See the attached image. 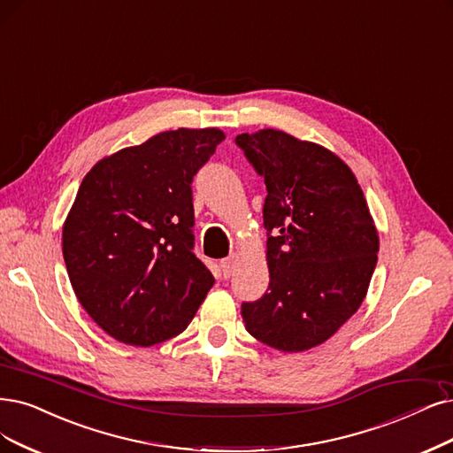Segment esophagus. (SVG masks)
<instances>
[{
    "instance_id": "obj_1",
    "label": "esophagus",
    "mask_w": 453,
    "mask_h": 453,
    "mask_svg": "<svg viewBox=\"0 0 453 453\" xmlns=\"http://www.w3.org/2000/svg\"><path fill=\"white\" fill-rule=\"evenodd\" d=\"M220 266H222V276L229 278L231 273H233V266H235V256H229V257L222 259Z\"/></svg>"
}]
</instances>
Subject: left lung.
Instances as JSON below:
<instances>
[{
  "instance_id": "left-lung-1",
  "label": "left lung",
  "mask_w": 453,
  "mask_h": 453,
  "mask_svg": "<svg viewBox=\"0 0 453 453\" xmlns=\"http://www.w3.org/2000/svg\"><path fill=\"white\" fill-rule=\"evenodd\" d=\"M237 145L265 177L263 224L269 289L242 304L261 343L300 353L325 343L364 303L379 235L350 167L326 147L288 132L239 134Z\"/></svg>"
}]
</instances>
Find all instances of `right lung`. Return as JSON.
<instances>
[{"mask_svg": "<svg viewBox=\"0 0 453 453\" xmlns=\"http://www.w3.org/2000/svg\"><path fill=\"white\" fill-rule=\"evenodd\" d=\"M220 128H177L98 160L63 224L71 286L117 342L162 343L188 326L214 278L194 252L192 179Z\"/></svg>", "mask_w": 453, "mask_h": 453, "instance_id": "obj_1", "label": "right lung"}]
</instances>
